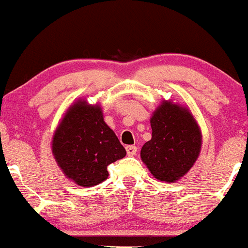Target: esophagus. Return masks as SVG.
I'll list each match as a JSON object with an SVG mask.
<instances>
[{
  "instance_id": "1",
  "label": "esophagus",
  "mask_w": 248,
  "mask_h": 248,
  "mask_svg": "<svg viewBox=\"0 0 248 248\" xmlns=\"http://www.w3.org/2000/svg\"><path fill=\"white\" fill-rule=\"evenodd\" d=\"M136 152H137V147L136 146H127L126 147L127 155H130V156L135 155V154H136Z\"/></svg>"
}]
</instances>
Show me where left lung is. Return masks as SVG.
<instances>
[{
    "label": "left lung",
    "mask_w": 248,
    "mask_h": 248,
    "mask_svg": "<svg viewBox=\"0 0 248 248\" xmlns=\"http://www.w3.org/2000/svg\"><path fill=\"white\" fill-rule=\"evenodd\" d=\"M152 139L143 144L141 159L156 180L176 182L192 169L202 149V136L187 107L161 102L151 118Z\"/></svg>",
    "instance_id": "left-lung-1"
}]
</instances>
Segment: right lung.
Returning <instances> with one entry per match:
<instances>
[{
  "mask_svg": "<svg viewBox=\"0 0 248 248\" xmlns=\"http://www.w3.org/2000/svg\"><path fill=\"white\" fill-rule=\"evenodd\" d=\"M51 151L66 177L93 187L108 177L107 166L126 155L99 105L79 99L68 107L51 140Z\"/></svg>",
  "mask_w": 248,
  "mask_h": 248,
  "instance_id": "right-lung-1",
  "label": "right lung"
}]
</instances>
